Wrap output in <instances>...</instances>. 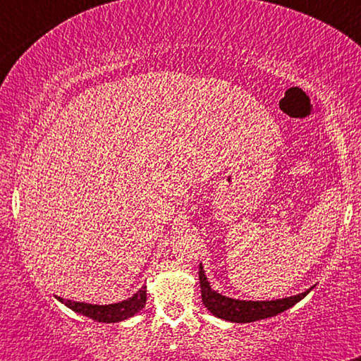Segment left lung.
<instances>
[{
    "instance_id": "1",
    "label": "left lung",
    "mask_w": 361,
    "mask_h": 361,
    "mask_svg": "<svg viewBox=\"0 0 361 361\" xmlns=\"http://www.w3.org/2000/svg\"><path fill=\"white\" fill-rule=\"evenodd\" d=\"M199 286H201V298L202 304L213 312L214 316L221 317V319L233 321V323H252V321L265 319V317H272L287 311V309L298 304L300 299L307 295L309 289L302 294L292 295L287 299L277 300H236L230 299L226 295L218 294V292L211 289L209 282H207L204 270L199 265Z\"/></svg>"
}]
</instances>
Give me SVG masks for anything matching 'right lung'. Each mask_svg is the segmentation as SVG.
<instances>
[{"mask_svg": "<svg viewBox=\"0 0 361 361\" xmlns=\"http://www.w3.org/2000/svg\"><path fill=\"white\" fill-rule=\"evenodd\" d=\"M59 300L66 304L67 307H71L72 311L91 317V319L97 321V323H118V321L128 319V317L137 314L140 309H143L147 302V289L142 287L130 299L123 300V302L109 304V306H96V304L92 306V304L74 302V300H66L62 298H59Z\"/></svg>", "mask_w": 361, "mask_h": 361, "instance_id": "1", "label": "right lung"}]
</instances>
